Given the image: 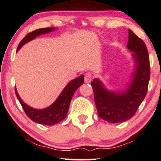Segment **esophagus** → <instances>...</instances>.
Here are the masks:
<instances>
[{
	"label": "esophagus",
	"mask_w": 161,
	"mask_h": 161,
	"mask_svg": "<svg viewBox=\"0 0 161 161\" xmlns=\"http://www.w3.org/2000/svg\"><path fill=\"white\" fill-rule=\"evenodd\" d=\"M84 80L86 83L91 82V80H92V76H91V74H85Z\"/></svg>",
	"instance_id": "34e87169"
}]
</instances>
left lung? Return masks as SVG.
<instances>
[{
  "label": "left lung",
  "mask_w": 161,
  "mask_h": 161,
  "mask_svg": "<svg viewBox=\"0 0 161 161\" xmlns=\"http://www.w3.org/2000/svg\"><path fill=\"white\" fill-rule=\"evenodd\" d=\"M127 47L134 52L137 68L131 86L127 91L117 93L105 89L99 79L91 82L97 114L109 123H122L134 117L147 93L150 79L147 47L143 41L130 30Z\"/></svg>",
  "instance_id": "left-lung-1"
}]
</instances>
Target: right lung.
I'll list each match as a JSON object with an SVG mask.
<instances>
[{
	"mask_svg": "<svg viewBox=\"0 0 161 161\" xmlns=\"http://www.w3.org/2000/svg\"><path fill=\"white\" fill-rule=\"evenodd\" d=\"M53 30H54V28H41V29L36 30L31 32H29L18 44L17 51H18V50L24 44L35 38L36 36L47 33V32L53 31ZM83 82H84V75H81L78 78L71 81L64 87L62 93L58 97V99L55 101L53 104L50 105V107L42 110L34 109L25 104L20 98L16 90L15 94L23 108L24 112L30 119L37 123L52 125L59 123L66 117L73 95L76 89L83 84Z\"/></svg>",
	"mask_w": 161,
	"mask_h": 161,
	"instance_id": "right-lung-1",
	"label": "right lung"
}]
</instances>
